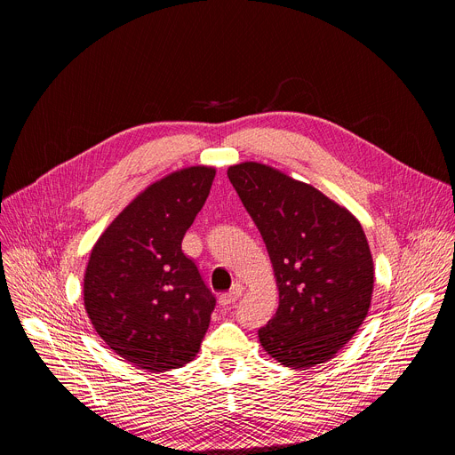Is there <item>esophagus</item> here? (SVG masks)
Here are the masks:
<instances>
[{
  "label": "esophagus",
  "instance_id": "esophagus-1",
  "mask_svg": "<svg viewBox=\"0 0 455 455\" xmlns=\"http://www.w3.org/2000/svg\"><path fill=\"white\" fill-rule=\"evenodd\" d=\"M240 297H242V288L236 286V288H233L229 293L220 295V297H219V304H220V306H231V304H235Z\"/></svg>",
  "mask_w": 455,
  "mask_h": 455
}]
</instances>
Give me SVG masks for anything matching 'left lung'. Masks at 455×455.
<instances>
[{
    "instance_id": "8db88e82",
    "label": "left lung",
    "mask_w": 455,
    "mask_h": 455,
    "mask_svg": "<svg viewBox=\"0 0 455 455\" xmlns=\"http://www.w3.org/2000/svg\"><path fill=\"white\" fill-rule=\"evenodd\" d=\"M228 177L259 228L278 288L259 330L266 354L291 370L335 357L368 315L373 259L361 222L319 189L259 162Z\"/></svg>"
}]
</instances>
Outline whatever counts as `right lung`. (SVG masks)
<instances>
[{"instance_id":"obj_1","label":"right lung","mask_w":455,"mask_h":455,"mask_svg":"<svg viewBox=\"0 0 455 455\" xmlns=\"http://www.w3.org/2000/svg\"><path fill=\"white\" fill-rule=\"evenodd\" d=\"M215 167L193 165L148 186L100 235L84 276V304L116 355L153 373L195 359L215 295L182 251Z\"/></svg>"}]
</instances>
